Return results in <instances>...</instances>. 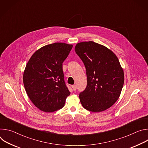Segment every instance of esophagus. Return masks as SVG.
<instances>
[{
  "instance_id": "esophagus-1",
  "label": "esophagus",
  "mask_w": 148,
  "mask_h": 148,
  "mask_svg": "<svg viewBox=\"0 0 148 148\" xmlns=\"http://www.w3.org/2000/svg\"><path fill=\"white\" fill-rule=\"evenodd\" d=\"M72 88H73V90L74 91H76V90H77V86H76V85H73V86H72Z\"/></svg>"
}]
</instances>
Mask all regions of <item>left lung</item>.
Returning <instances> with one entry per match:
<instances>
[{
	"label": "left lung",
	"instance_id": "obj_1",
	"mask_svg": "<svg viewBox=\"0 0 148 148\" xmlns=\"http://www.w3.org/2000/svg\"><path fill=\"white\" fill-rule=\"evenodd\" d=\"M75 51L85 66L87 77V87L79 95L82 107L94 112L110 108L119 98L124 82L117 57L91 41L78 43Z\"/></svg>",
	"mask_w": 148,
	"mask_h": 148
}]
</instances>
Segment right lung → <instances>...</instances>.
<instances>
[{
    "instance_id": "obj_1",
    "label": "right lung",
    "mask_w": 148,
    "mask_h": 148,
    "mask_svg": "<svg viewBox=\"0 0 148 148\" xmlns=\"http://www.w3.org/2000/svg\"><path fill=\"white\" fill-rule=\"evenodd\" d=\"M73 45L55 43L36 51L23 74V84L30 99L39 110L51 112L62 108L70 92L66 86L62 63Z\"/></svg>"
}]
</instances>
